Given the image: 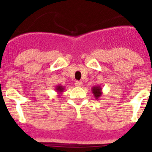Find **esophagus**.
<instances>
[{
	"mask_svg": "<svg viewBox=\"0 0 152 152\" xmlns=\"http://www.w3.org/2000/svg\"><path fill=\"white\" fill-rule=\"evenodd\" d=\"M82 85H83V83H82L81 81H76V82H75V86H76V87L80 88V87H81Z\"/></svg>",
	"mask_w": 152,
	"mask_h": 152,
	"instance_id": "34e87169",
	"label": "esophagus"
}]
</instances>
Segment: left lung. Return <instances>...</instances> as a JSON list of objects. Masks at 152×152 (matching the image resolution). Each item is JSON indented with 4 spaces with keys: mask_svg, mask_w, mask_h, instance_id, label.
I'll list each match as a JSON object with an SVG mask.
<instances>
[{
    "mask_svg": "<svg viewBox=\"0 0 152 152\" xmlns=\"http://www.w3.org/2000/svg\"><path fill=\"white\" fill-rule=\"evenodd\" d=\"M91 91H92L93 95L95 96V98L96 99H100V97L102 95V88L99 85L94 86L91 88Z\"/></svg>",
    "mask_w": 152,
    "mask_h": 152,
    "instance_id": "left-lung-1",
    "label": "left lung"
}]
</instances>
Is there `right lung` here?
<instances>
[{
    "mask_svg": "<svg viewBox=\"0 0 152 152\" xmlns=\"http://www.w3.org/2000/svg\"><path fill=\"white\" fill-rule=\"evenodd\" d=\"M64 89H65V88L64 87H63V86L61 85H57L56 87H55V91H57V94H58V95H60L61 94H62V92H64Z\"/></svg>",
    "mask_w": 152,
    "mask_h": 152,
    "instance_id": "obj_1",
    "label": "right lung"
}]
</instances>
